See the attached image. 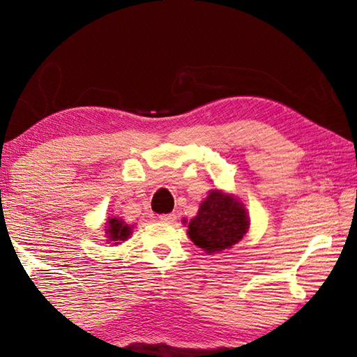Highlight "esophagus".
Returning <instances> with one entry per match:
<instances>
[{
    "label": "esophagus",
    "instance_id": "34e87169",
    "mask_svg": "<svg viewBox=\"0 0 357 357\" xmlns=\"http://www.w3.org/2000/svg\"><path fill=\"white\" fill-rule=\"evenodd\" d=\"M159 219H161V222H167V224H172L176 221V215L174 213H167V215H159Z\"/></svg>",
    "mask_w": 357,
    "mask_h": 357
}]
</instances>
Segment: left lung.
I'll list each match as a JSON object with an SVG mask.
<instances>
[{"label":"left lung","mask_w":357,"mask_h":357,"mask_svg":"<svg viewBox=\"0 0 357 357\" xmlns=\"http://www.w3.org/2000/svg\"><path fill=\"white\" fill-rule=\"evenodd\" d=\"M248 216L244 204L219 190L210 192L198 215L188 222V236L207 253L231 248L244 238Z\"/></svg>","instance_id":"obj_1"}]
</instances>
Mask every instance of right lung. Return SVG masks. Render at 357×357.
<instances>
[{"mask_svg": "<svg viewBox=\"0 0 357 357\" xmlns=\"http://www.w3.org/2000/svg\"><path fill=\"white\" fill-rule=\"evenodd\" d=\"M107 224L109 225L105 227V234H109L107 238H110V241H116L115 244H119L118 241H126L132 234V227L124 224L123 219L112 218L109 219Z\"/></svg>", "mask_w": 357, "mask_h": 357, "instance_id": "obj_1", "label": "right lung"}]
</instances>
